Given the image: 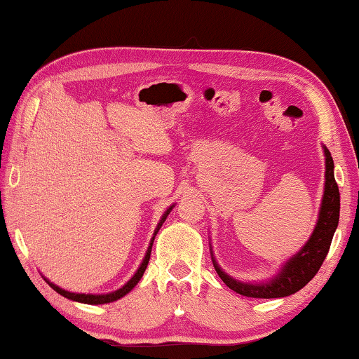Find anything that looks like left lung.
I'll list each match as a JSON object with an SVG mask.
<instances>
[{
	"label": "left lung",
	"instance_id": "1",
	"mask_svg": "<svg viewBox=\"0 0 359 359\" xmlns=\"http://www.w3.org/2000/svg\"><path fill=\"white\" fill-rule=\"evenodd\" d=\"M322 149L325 155V184H323V196L316 227L304 247L286 259L273 278L253 283L235 279L219 266L212 253V247H210V257H212L215 271L232 291L242 294V296L258 299L286 297L306 286L320 269L328 248H330L333 233L338 227V219H340V193H338L335 175H333L335 166H333V158L327 147H322Z\"/></svg>",
	"mask_w": 359,
	"mask_h": 359
}]
</instances>
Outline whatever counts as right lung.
<instances>
[{
  "label": "right lung",
  "instance_id": "obj_1",
  "mask_svg": "<svg viewBox=\"0 0 359 359\" xmlns=\"http://www.w3.org/2000/svg\"><path fill=\"white\" fill-rule=\"evenodd\" d=\"M173 208H175V204H171L170 208L165 210L163 215H161V219L158 220V224H156L155 232H154V237H151V240H150L149 248H147V253H145L144 259H142L139 269H137L134 276H132V278L129 279V281H127V283L124 284V286L117 289V291H112V292H107V294H81V292H70V291H67V289H62L60 286H57V284L50 283L46 276H43V279H46L47 284L53 289V291H57L58 294H60V296L70 299V301H75V302L91 304V306H97V304H109V302L117 301V299L124 297L126 294H129V292L132 291V289H134V287L137 286V283L140 281L142 276H144V273H145V269H147V264H149V259H150L151 245H154V240H155V237H156V233H158V230L161 229V225H163V222L166 220V217H168V214L171 212V210H173Z\"/></svg>",
  "mask_w": 359,
  "mask_h": 359
}]
</instances>
